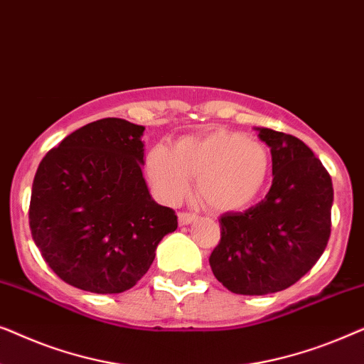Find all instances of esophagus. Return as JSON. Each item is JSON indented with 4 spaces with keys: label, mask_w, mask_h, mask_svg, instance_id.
<instances>
[{
    "label": "esophagus",
    "mask_w": 364,
    "mask_h": 364,
    "mask_svg": "<svg viewBox=\"0 0 364 364\" xmlns=\"http://www.w3.org/2000/svg\"><path fill=\"white\" fill-rule=\"evenodd\" d=\"M197 218V215L196 213H192V212H181L178 213V223H181V225H188V223H192L193 220H196Z\"/></svg>",
    "instance_id": "34e87169"
}]
</instances>
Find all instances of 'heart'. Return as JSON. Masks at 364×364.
<instances>
[{
    "instance_id": "heart-1",
    "label": "heart",
    "mask_w": 364,
    "mask_h": 364,
    "mask_svg": "<svg viewBox=\"0 0 364 364\" xmlns=\"http://www.w3.org/2000/svg\"><path fill=\"white\" fill-rule=\"evenodd\" d=\"M152 191L167 203L187 196L191 177L197 192L215 210H240L257 200L272 173V156L258 139L238 132L213 131L182 137L172 152L154 147L146 157Z\"/></svg>"
}]
</instances>
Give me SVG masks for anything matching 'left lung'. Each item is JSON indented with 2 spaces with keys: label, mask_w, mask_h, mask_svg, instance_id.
Segmentation results:
<instances>
[{
  "label": "left lung",
  "mask_w": 364,
  "mask_h": 364,
  "mask_svg": "<svg viewBox=\"0 0 364 364\" xmlns=\"http://www.w3.org/2000/svg\"><path fill=\"white\" fill-rule=\"evenodd\" d=\"M270 147L273 182L262 202L220 215L212 272L237 295H268L296 283L325 252L331 233L330 173L300 139L258 129Z\"/></svg>",
  "instance_id": "8db88e82"
}]
</instances>
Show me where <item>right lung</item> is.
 <instances>
[{"label": "right lung", "instance_id": "right-lung-1", "mask_svg": "<svg viewBox=\"0 0 364 364\" xmlns=\"http://www.w3.org/2000/svg\"><path fill=\"white\" fill-rule=\"evenodd\" d=\"M142 126L106 117L69 134L39 164L29 202L33 240L49 268L91 293H122L177 228L142 177Z\"/></svg>", "mask_w": 364, "mask_h": 364}]
</instances>
